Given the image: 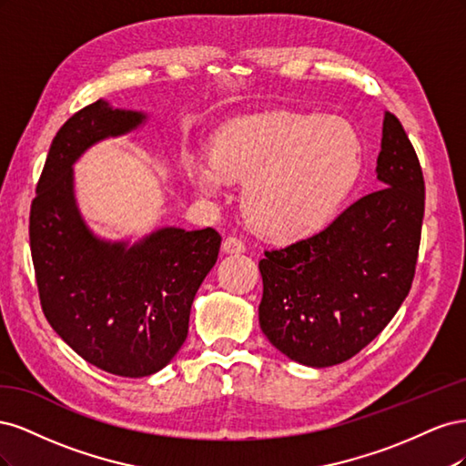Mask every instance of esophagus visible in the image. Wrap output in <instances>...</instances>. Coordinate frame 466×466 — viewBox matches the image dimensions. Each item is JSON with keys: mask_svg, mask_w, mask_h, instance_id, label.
I'll list each match as a JSON object with an SVG mask.
<instances>
[{"mask_svg": "<svg viewBox=\"0 0 466 466\" xmlns=\"http://www.w3.org/2000/svg\"><path fill=\"white\" fill-rule=\"evenodd\" d=\"M221 250H223V252H245V243H243L238 237L229 235V237L223 238Z\"/></svg>", "mask_w": 466, "mask_h": 466, "instance_id": "34e87169", "label": "esophagus"}]
</instances>
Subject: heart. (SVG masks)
Returning a JSON list of instances; mask_svg holds the SVG:
<instances>
[{"label":"heart","instance_id":"b5f03b06","mask_svg":"<svg viewBox=\"0 0 466 466\" xmlns=\"http://www.w3.org/2000/svg\"><path fill=\"white\" fill-rule=\"evenodd\" d=\"M202 194L245 182V214L260 235L289 243L315 233L346 200L361 173V144L346 122L289 110L255 112L225 124L211 161L192 163Z\"/></svg>","mask_w":466,"mask_h":466}]
</instances>
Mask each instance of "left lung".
Here are the masks:
<instances>
[{
    "mask_svg": "<svg viewBox=\"0 0 466 466\" xmlns=\"http://www.w3.org/2000/svg\"><path fill=\"white\" fill-rule=\"evenodd\" d=\"M379 190L327 229L258 262L260 329L281 354L311 368L354 358L383 330L410 291L426 185L399 118L387 112L377 157Z\"/></svg>",
    "mask_w": 466,
    "mask_h": 466,
    "instance_id": "1",
    "label": "left lung"
}]
</instances>
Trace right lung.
<instances>
[{
  "label": "right lung",
  "mask_w": 466,
  "mask_h": 466,
  "mask_svg": "<svg viewBox=\"0 0 466 466\" xmlns=\"http://www.w3.org/2000/svg\"><path fill=\"white\" fill-rule=\"evenodd\" d=\"M144 118L105 101L77 110L52 139L29 219L42 311L83 360L118 377H147L175 358L221 245L214 228H165L134 247L101 241L86 228L74 198V161Z\"/></svg>",
  "instance_id": "obj_1"
}]
</instances>
